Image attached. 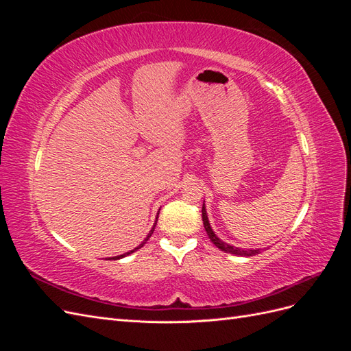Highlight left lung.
<instances>
[{
    "instance_id": "8db88e82",
    "label": "left lung",
    "mask_w": 351,
    "mask_h": 351,
    "mask_svg": "<svg viewBox=\"0 0 351 351\" xmlns=\"http://www.w3.org/2000/svg\"><path fill=\"white\" fill-rule=\"evenodd\" d=\"M204 221H205V228H206V231H208V234H209L210 240L214 241L219 249H222V250H227V252H231V253H237V254H247V256H250V254H254V253H258V252H259V250H250V252H247V250H240V249H237V247L234 249L232 246H228V244L219 241V239H217V236L214 234V231H212V230H210V227H209V222H208V217H206V214H204Z\"/></svg>"
}]
</instances>
